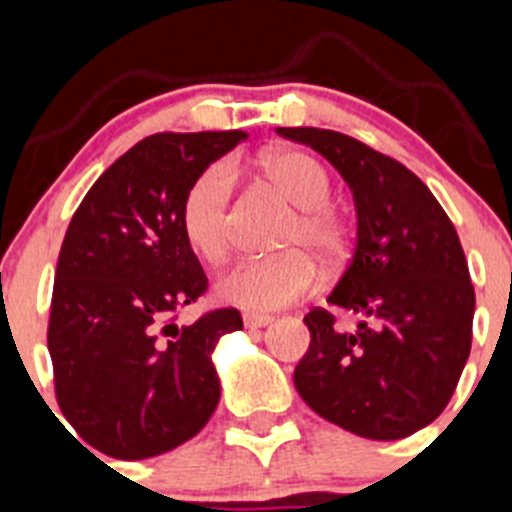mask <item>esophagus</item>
I'll list each match as a JSON object with an SVG mask.
<instances>
[{
	"mask_svg": "<svg viewBox=\"0 0 512 512\" xmlns=\"http://www.w3.org/2000/svg\"><path fill=\"white\" fill-rule=\"evenodd\" d=\"M271 320H274L271 315H261V312H248V315H243V323H246V328H266Z\"/></svg>",
	"mask_w": 512,
	"mask_h": 512,
	"instance_id": "1",
	"label": "esophagus"
}]
</instances>
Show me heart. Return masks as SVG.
Instances as JSON below:
<instances>
[{"mask_svg":"<svg viewBox=\"0 0 512 512\" xmlns=\"http://www.w3.org/2000/svg\"><path fill=\"white\" fill-rule=\"evenodd\" d=\"M266 182L282 194L295 215L284 223L277 248L284 253L241 261L217 282V295L243 310H279L310 295L318 269L310 256L338 264L351 246V228L343 212L330 205L333 182L318 158L305 151H271L261 156ZM235 171L215 161L194 176L179 205V223L189 246L207 264H223L233 243Z\"/></svg>","mask_w":512,"mask_h":512,"instance_id":"1","label":"heart"}]
</instances>
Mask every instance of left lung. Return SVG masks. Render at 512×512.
<instances>
[{"label":"left lung","instance_id":"left-lung-1","mask_svg":"<svg viewBox=\"0 0 512 512\" xmlns=\"http://www.w3.org/2000/svg\"><path fill=\"white\" fill-rule=\"evenodd\" d=\"M323 153L354 192L359 238L328 302L305 315L295 387L320 418L395 441L443 413L472 348L474 287L454 223L410 169L351 135L277 128Z\"/></svg>","mask_w":512,"mask_h":512}]
</instances>
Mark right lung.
I'll return each instance as SVG.
<instances>
[{
  "label": "right lung",
  "instance_id": "add662e5",
  "mask_svg": "<svg viewBox=\"0 0 512 512\" xmlns=\"http://www.w3.org/2000/svg\"><path fill=\"white\" fill-rule=\"evenodd\" d=\"M243 138V130L148 135L71 217L48 320L53 384L76 433L112 459L166 454L215 413L220 379L210 354L243 320L220 307L176 325L207 292L179 205L194 176Z\"/></svg>",
  "mask_w": 512,
  "mask_h": 512
}]
</instances>
